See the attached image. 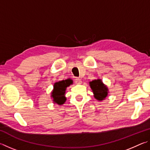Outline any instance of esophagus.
Here are the masks:
<instances>
[{
	"label": "esophagus",
	"instance_id": "esophagus-1",
	"mask_svg": "<svg viewBox=\"0 0 150 150\" xmlns=\"http://www.w3.org/2000/svg\"><path fill=\"white\" fill-rule=\"evenodd\" d=\"M75 82L76 84H81L82 83V81H81V79L79 78H76L75 79Z\"/></svg>",
	"mask_w": 150,
	"mask_h": 150
}]
</instances>
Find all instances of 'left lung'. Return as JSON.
<instances>
[{
  "instance_id": "left-lung-1",
  "label": "left lung",
  "mask_w": 150,
  "mask_h": 150,
  "mask_svg": "<svg viewBox=\"0 0 150 150\" xmlns=\"http://www.w3.org/2000/svg\"><path fill=\"white\" fill-rule=\"evenodd\" d=\"M90 87L92 89L94 97L98 100H105L108 96V88L106 85H104L101 79H95L89 82Z\"/></svg>"
}]
</instances>
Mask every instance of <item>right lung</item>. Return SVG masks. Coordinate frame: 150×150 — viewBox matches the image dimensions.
<instances>
[{
  "label": "right lung",
  "mask_w": 150,
  "mask_h": 150,
  "mask_svg": "<svg viewBox=\"0 0 150 150\" xmlns=\"http://www.w3.org/2000/svg\"><path fill=\"white\" fill-rule=\"evenodd\" d=\"M73 84V81L71 79L58 81L54 83V90L52 91L51 97H52L54 103L62 105L66 101V97L65 96L66 88L69 87L70 85Z\"/></svg>",
  "instance_id": "1"
}]
</instances>
